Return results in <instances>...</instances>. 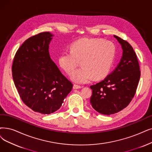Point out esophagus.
<instances>
[{
    "mask_svg": "<svg viewBox=\"0 0 152 152\" xmlns=\"http://www.w3.org/2000/svg\"><path fill=\"white\" fill-rule=\"evenodd\" d=\"M73 88H74V89H78V88H81L82 87L80 86H78V85L74 84V87H73Z\"/></svg>",
    "mask_w": 152,
    "mask_h": 152,
    "instance_id": "34e87169",
    "label": "esophagus"
}]
</instances>
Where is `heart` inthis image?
<instances>
[{
    "mask_svg": "<svg viewBox=\"0 0 152 152\" xmlns=\"http://www.w3.org/2000/svg\"><path fill=\"white\" fill-rule=\"evenodd\" d=\"M116 56V47L110 41L100 39L83 38L70 46V51L62 52L58 58L61 68L69 75L79 65L72 75V79L78 83H84L93 77L99 80L105 78L110 72Z\"/></svg>",
    "mask_w": 152,
    "mask_h": 152,
    "instance_id": "heart-1",
    "label": "heart"
}]
</instances>
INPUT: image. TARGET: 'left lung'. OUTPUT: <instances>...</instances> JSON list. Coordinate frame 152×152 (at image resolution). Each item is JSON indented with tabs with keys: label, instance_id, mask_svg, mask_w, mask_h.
<instances>
[{
	"label": "left lung",
	"instance_id": "obj_1",
	"mask_svg": "<svg viewBox=\"0 0 152 152\" xmlns=\"http://www.w3.org/2000/svg\"><path fill=\"white\" fill-rule=\"evenodd\" d=\"M113 36L123 50L120 62L104 80L90 86L91 105L96 112L107 115L117 113L128 106L140 78L138 61L133 47L128 42Z\"/></svg>",
	"mask_w": 152,
	"mask_h": 152
}]
</instances>
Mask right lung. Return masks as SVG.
Masks as SVG:
<instances>
[{
    "instance_id": "add662e5",
    "label": "right lung",
    "mask_w": 152,
    "mask_h": 152,
    "mask_svg": "<svg viewBox=\"0 0 152 152\" xmlns=\"http://www.w3.org/2000/svg\"><path fill=\"white\" fill-rule=\"evenodd\" d=\"M52 37V34L45 32L27 39L17 50L12 66L14 82L22 100L42 114L58 110L73 87L50 57Z\"/></svg>"
}]
</instances>
